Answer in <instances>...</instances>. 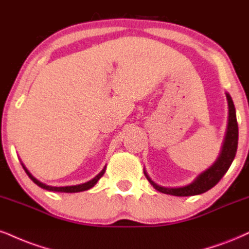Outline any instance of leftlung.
Instances as JSON below:
<instances>
[{
    "mask_svg": "<svg viewBox=\"0 0 249 249\" xmlns=\"http://www.w3.org/2000/svg\"><path fill=\"white\" fill-rule=\"evenodd\" d=\"M227 102H229V125H227V132L225 137V142H224L223 148H221V153L217 161L212 164L209 169H206L204 173H202L191 184L185 185L181 188H164L160 187L157 183H154L148 175L145 172V176L147 178L153 187L160 193L173 195V196H195V195H199L205 193V191L210 190L213 188L218 182L220 181L221 178L225 175V173L229 170L230 166L232 164L234 160L236 148H238V122H236L235 115V107L233 104L232 98L229 94H226Z\"/></svg>",
    "mask_w": 249,
    "mask_h": 249,
    "instance_id": "8db88e82",
    "label": "left lung"
}]
</instances>
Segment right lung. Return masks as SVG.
<instances>
[{
	"label": "right lung",
	"mask_w": 249,
	"mask_h": 249,
	"mask_svg": "<svg viewBox=\"0 0 249 249\" xmlns=\"http://www.w3.org/2000/svg\"><path fill=\"white\" fill-rule=\"evenodd\" d=\"M23 168L25 169V172L29 175V178H31L32 181H34L35 183L38 185V187L43 188V189L50 190V191H59V193H80V191H85V190L90 189V188H92L96 183H97L98 179H100L102 176H103L104 172H106V168H104L100 174H98L97 176H95L94 178L90 179V181H89V182H87V183L77 184V185H70V187H51V185H46V184L41 183V182H39L37 178H35L34 176H32L31 174H30L29 170L26 169L24 166H23Z\"/></svg>",
	"instance_id": "add662e5"
}]
</instances>
